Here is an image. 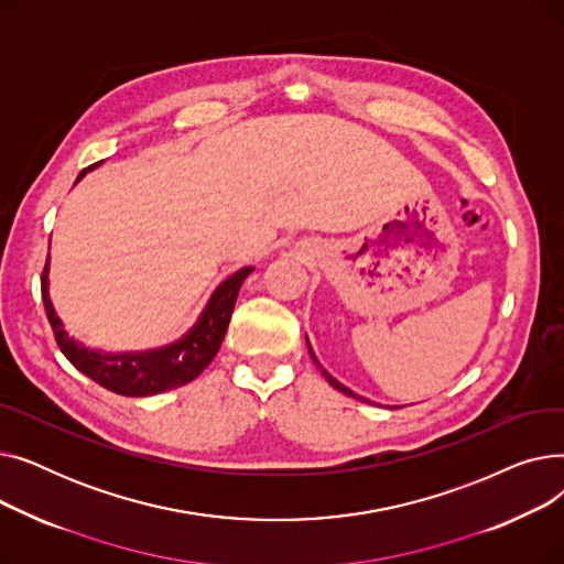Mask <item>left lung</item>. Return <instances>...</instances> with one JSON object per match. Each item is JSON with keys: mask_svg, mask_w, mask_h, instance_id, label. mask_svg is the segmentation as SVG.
<instances>
[{"mask_svg": "<svg viewBox=\"0 0 564 564\" xmlns=\"http://www.w3.org/2000/svg\"><path fill=\"white\" fill-rule=\"evenodd\" d=\"M306 347H308V354H311V359H313V364L319 368V372L324 375V379H327L329 383H332V387L336 389V391H340V393H345V395H349V398H357V400H361V402H370V400H366V398H361V395H357V393H354V391H349L347 387H343V383L336 379V377H332L327 370H324L322 366H319V361H317V357H315V351H313V347H311V343H308V338H306ZM372 404V402H370Z\"/></svg>", "mask_w": 564, "mask_h": 564, "instance_id": "obj_1", "label": "left lung"}]
</instances>
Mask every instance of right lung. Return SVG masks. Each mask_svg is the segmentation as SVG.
<instances>
[{
    "label": "right lung",
    "mask_w": 564,
    "mask_h": 564,
    "mask_svg": "<svg viewBox=\"0 0 564 564\" xmlns=\"http://www.w3.org/2000/svg\"><path fill=\"white\" fill-rule=\"evenodd\" d=\"M98 166V164H96ZM94 166L84 169L75 185L91 171ZM253 272V267H242L226 281L217 285L213 297L207 300L203 313L198 315L194 327L181 338L166 347L151 349V351H126V354H109L102 349H91L84 343L68 336L64 329L62 317L56 315L54 304L50 300V256L43 270L41 290H43V304L47 319L52 324L54 338L62 347L64 357L88 379L100 383L102 389L126 395V398H145L158 395L177 387H185L192 379H196L207 366L213 364L221 340L226 336L228 322L237 302V292H240L245 279Z\"/></svg>",
    "instance_id": "add662e5"
}]
</instances>
